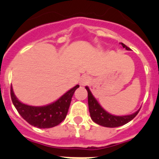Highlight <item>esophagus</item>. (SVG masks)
Returning a JSON list of instances; mask_svg holds the SVG:
<instances>
[{
  "instance_id": "esophagus-1",
  "label": "esophagus",
  "mask_w": 159,
  "mask_h": 159,
  "mask_svg": "<svg viewBox=\"0 0 159 159\" xmlns=\"http://www.w3.org/2000/svg\"><path fill=\"white\" fill-rule=\"evenodd\" d=\"M91 80H91V77H90L89 75H84L81 77L80 84L81 86H86V85H88V84L91 82Z\"/></svg>"
}]
</instances>
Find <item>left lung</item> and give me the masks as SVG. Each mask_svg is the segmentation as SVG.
<instances>
[{"instance_id":"8db88e82","label":"left lung","mask_w":159,"mask_h":159,"mask_svg":"<svg viewBox=\"0 0 159 159\" xmlns=\"http://www.w3.org/2000/svg\"><path fill=\"white\" fill-rule=\"evenodd\" d=\"M124 48L130 51V48L126 46L124 43H120ZM86 90L88 91V107H89V112L91 118L97 124L106 127H117L123 126L126 123L131 121L138 115L139 110L134 113L129 115V116H113L111 114L108 113L107 111L103 109L102 107L99 105L98 101L95 99V97L92 94L90 91L89 88L86 86Z\"/></svg>"}]
</instances>
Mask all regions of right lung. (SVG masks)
Returning a JSON list of instances; mask_svg holds the SVG:
<instances>
[{
    "label": "right lung",
    "instance_id": "obj_1",
    "mask_svg": "<svg viewBox=\"0 0 159 159\" xmlns=\"http://www.w3.org/2000/svg\"><path fill=\"white\" fill-rule=\"evenodd\" d=\"M79 87L76 85L57 101L46 106L34 107L25 104L14 95L12 86L11 99L20 115L29 124L38 128H51L60 124L66 118L73 94Z\"/></svg>",
    "mask_w": 159,
    "mask_h": 159
}]
</instances>
